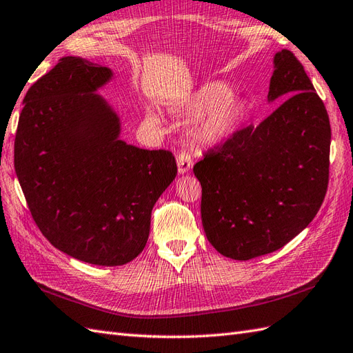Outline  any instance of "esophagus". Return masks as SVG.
Here are the masks:
<instances>
[{"label": "esophagus", "mask_w": 353, "mask_h": 353, "mask_svg": "<svg viewBox=\"0 0 353 353\" xmlns=\"http://www.w3.org/2000/svg\"><path fill=\"white\" fill-rule=\"evenodd\" d=\"M192 168V159L188 152H179L177 155V170L179 174H188Z\"/></svg>", "instance_id": "obj_1"}]
</instances>
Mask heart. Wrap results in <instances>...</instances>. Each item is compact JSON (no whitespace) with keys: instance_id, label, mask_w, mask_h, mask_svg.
I'll list each match as a JSON object with an SVG mask.
<instances>
[{"instance_id":"b5f03b06","label":"heart","mask_w":353,"mask_h":353,"mask_svg":"<svg viewBox=\"0 0 353 353\" xmlns=\"http://www.w3.org/2000/svg\"><path fill=\"white\" fill-rule=\"evenodd\" d=\"M183 108L188 114H201L194 135L204 146L227 141L248 114V103L223 82L204 83L185 99Z\"/></svg>"}]
</instances>
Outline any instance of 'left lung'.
Returning <instances> with one entry per match:
<instances>
[{
    "mask_svg": "<svg viewBox=\"0 0 353 353\" xmlns=\"http://www.w3.org/2000/svg\"><path fill=\"white\" fill-rule=\"evenodd\" d=\"M268 101L280 104L194 165L207 240L248 261L298 236L319 212L330 174L327 108L292 52H277Z\"/></svg>",
    "mask_w": 353,
    "mask_h": 353,
    "instance_id": "obj_1",
    "label": "left lung"
}]
</instances>
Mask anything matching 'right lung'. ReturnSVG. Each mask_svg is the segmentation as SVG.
Masks as SVG:
<instances>
[{
    "instance_id": "obj_1",
    "label": "right lung",
    "mask_w": 353,
    "mask_h": 353,
    "mask_svg": "<svg viewBox=\"0 0 353 353\" xmlns=\"http://www.w3.org/2000/svg\"><path fill=\"white\" fill-rule=\"evenodd\" d=\"M112 79L108 67L59 59L26 92L14 139L16 176L43 236L104 267L141 254L153 205L177 174L171 152L119 139V116L95 94Z\"/></svg>"
}]
</instances>
